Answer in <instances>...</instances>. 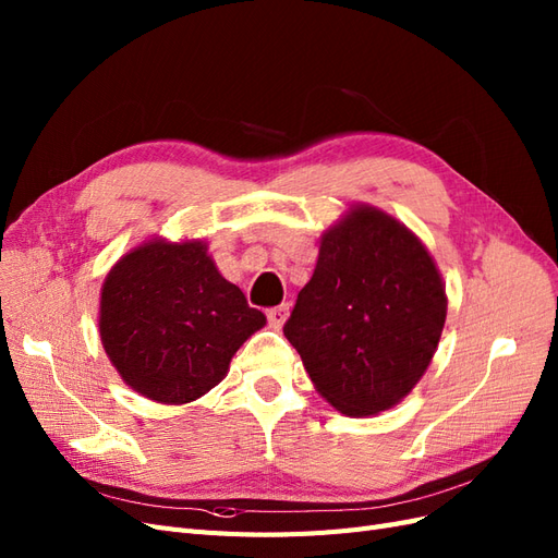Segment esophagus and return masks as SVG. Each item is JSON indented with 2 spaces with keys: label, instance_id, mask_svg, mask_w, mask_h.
Returning <instances> with one entry per match:
<instances>
[{
  "label": "esophagus",
  "instance_id": "obj_1",
  "mask_svg": "<svg viewBox=\"0 0 558 558\" xmlns=\"http://www.w3.org/2000/svg\"><path fill=\"white\" fill-rule=\"evenodd\" d=\"M286 318H289V305H279L267 310V320L272 328H281L286 324Z\"/></svg>",
  "mask_w": 558,
  "mask_h": 558
}]
</instances>
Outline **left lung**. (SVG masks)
I'll return each instance as SVG.
<instances>
[{"label": "left lung", "instance_id": "8db88e82", "mask_svg": "<svg viewBox=\"0 0 558 558\" xmlns=\"http://www.w3.org/2000/svg\"><path fill=\"white\" fill-rule=\"evenodd\" d=\"M445 318V281L426 244L359 202L320 234L314 275L283 335L337 412L373 416L424 377Z\"/></svg>", "mask_w": 558, "mask_h": 558}]
</instances>
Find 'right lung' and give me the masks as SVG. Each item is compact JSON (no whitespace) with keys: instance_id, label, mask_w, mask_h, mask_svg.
<instances>
[{"instance_id":"1","label":"right lung","mask_w":558,"mask_h":558,"mask_svg":"<svg viewBox=\"0 0 558 558\" xmlns=\"http://www.w3.org/2000/svg\"><path fill=\"white\" fill-rule=\"evenodd\" d=\"M267 324L209 256L205 240H146L116 260L99 293V340L140 396L185 404L221 384Z\"/></svg>"}]
</instances>
